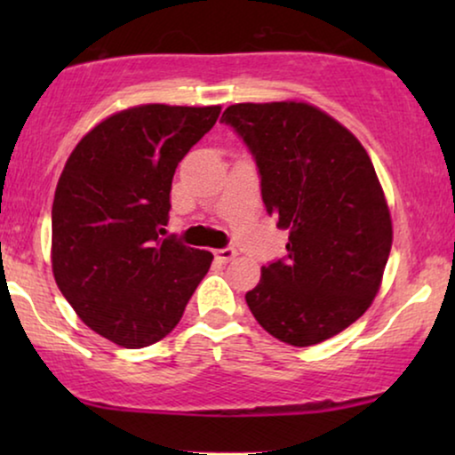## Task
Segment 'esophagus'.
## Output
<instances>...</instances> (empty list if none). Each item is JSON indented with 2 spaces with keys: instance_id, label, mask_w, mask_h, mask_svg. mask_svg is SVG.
<instances>
[{
  "instance_id": "34e87169",
  "label": "esophagus",
  "mask_w": 455,
  "mask_h": 455,
  "mask_svg": "<svg viewBox=\"0 0 455 455\" xmlns=\"http://www.w3.org/2000/svg\"><path fill=\"white\" fill-rule=\"evenodd\" d=\"M235 254H238V252H235V248L226 246V248H220V251H215V259L221 260V263H229V260H232Z\"/></svg>"
}]
</instances>
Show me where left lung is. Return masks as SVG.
Instances as JSON below:
<instances>
[{
	"label": "left lung",
	"instance_id": "8db88e82",
	"mask_svg": "<svg viewBox=\"0 0 455 455\" xmlns=\"http://www.w3.org/2000/svg\"><path fill=\"white\" fill-rule=\"evenodd\" d=\"M257 161L260 195L288 254L246 294L259 325L290 346L325 341L371 307L391 251V217L364 147L308 103H235L223 111Z\"/></svg>",
	"mask_w": 455,
	"mask_h": 455
}]
</instances>
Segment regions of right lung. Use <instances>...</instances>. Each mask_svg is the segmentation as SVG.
Returning <instances> with one entry per match:
<instances>
[{
    "label": "right lung",
    "instance_id": "right-lung-1",
    "mask_svg": "<svg viewBox=\"0 0 455 455\" xmlns=\"http://www.w3.org/2000/svg\"><path fill=\"white\" fill-rule=\"evenodd\" d=\"M220 111L124 109L97 124L66 161L52 209L53 277L84 325L117 346L164 339L207 275L213 254L161 234L176 167Z\"/></svg>",
    "mask_w": 455,
    "mask_h": 455
}]
</instances>
